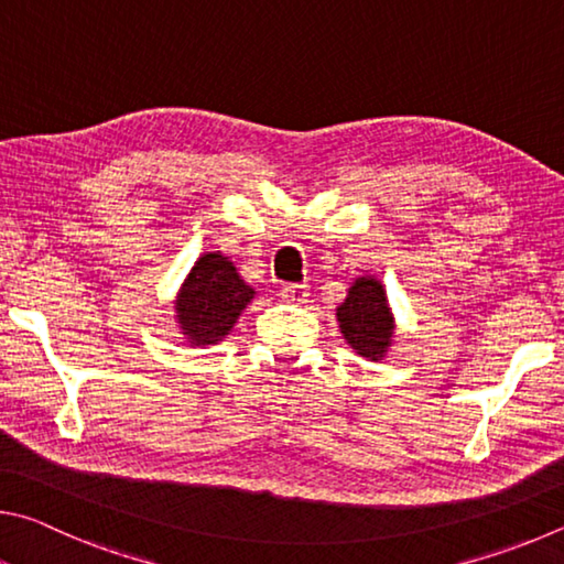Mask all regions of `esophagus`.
<instances>
[{
    "instance_id": "1",
    "label": "esophagus",
    "mask_w": 564,
    "mask_h": 564,
    "mask_svg": "<svg viewBox=\"0 0 564 564\" xmlns=\"http://www.w3.org/2000/svg\"><path fill=\"white\" fill-rule=\"evenodd\" d=\"M280 297L288 304H304L310 297V290L307 284H284L280 290Z\"/></svg>"
}]
</instances>
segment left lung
<instances>
[{
  "instance_id": "1",
  "label": "left lung",
  "mask_w": 564,
  "mask_h": 564,
  "mask_svg": "<svg viewBox=\"0 0 564 564\" xmlns=\"http://www.w3.org/2000/svg\"><path fill=\"white\" fill-rule=\"evenodd\" d=\"M337 322L341 337L359 357L381 361L387 357L397 332V319L389 307V297L377 276L364 274L351 282L344 300L337 307Z\"/></svg>"
}]
</instances>
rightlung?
<instances>
[{"label": "right lung", "mask_w": 564, "mask_h": 564, "mask_svg": "<svg viewBox=\"0 0 564 564\" xmlns=\"http://www.w3.org/2000/svg\"><path fill=\"white\" fill-rule=\"evenodd\" d=\"M254 290L247 284L230 257L205 252L175 294L177 329L191 347H207L223 341L232 332Z\"/></svg>", "instance_id": "1"}]
</instances>
